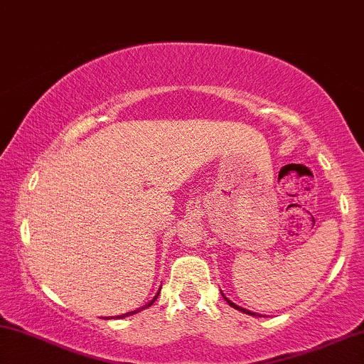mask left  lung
<instances>
[{"mask_svg":"<svg viewBox=\"0 0 364 364\" xmlns=\"http://www.w3.org/2000/svg\"><path fill=\"white\" fill-rule=\"evenodd\" d=\"M223 297H224V299H226V302H228V304H230V306H231V307H235V309H237V311H241V312L248 314V316H257V314H255V312H251V311H246V309H243V307H240V306H236V304H232V302H231V300L226 297V295H223Z\"/></svg>","mask_w":364,"mask_h":364,"instance_id":"1","label":"left lung"}]
</instances>
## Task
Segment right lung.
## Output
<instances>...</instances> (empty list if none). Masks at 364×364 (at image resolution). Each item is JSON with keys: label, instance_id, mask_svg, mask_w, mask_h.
Segmentation results:
<instances>
[{"label": "right lung", "instance_id": "add662e5", "mask_svg": "<svg viewBox=\"0 0 364 364\" xmlns=\"http://www.w3.org/2000/svg\"><path fill=\"white\" fill-rule=\"evenodd\" d=\"M160 289H161V287H160ZM160 289H159V291H156V295H155V297H154V299H151V300H150V302H148V304H145V306H143V307H140V309H136V311H132V312H127V314H121V316H118V317H116V319H123V317L133 316V314H136V312H140V311H143V309H148V307H150V306H151V304H154V302H155V300H156V297H159V294H160ZM109 319H113V317H109Z\"/></svg>", "mask_w": 364, "mask_h": 364}]
</instances>
